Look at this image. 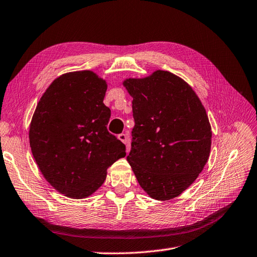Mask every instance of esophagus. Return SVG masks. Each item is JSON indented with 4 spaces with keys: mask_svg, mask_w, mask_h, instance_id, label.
<instances>
[{
    "mask_svg": "<svg viewBox=\"0 0 257 257\" xmlns=\"http://www.w3.org/2000/svg\"><path fill=\"white\" fill-rule=\"evenodd\" d=\"M118 138L120 139V141L124 144V145H128V141H127V136L125 134H120L118 136Z\"/></svg>",
    "mask_w": 257,
    "mask_h": 257,
    "instance_id": "1",
    "label": "esophagus"
}]
</instances>
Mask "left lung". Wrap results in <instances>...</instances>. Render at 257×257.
Instances as JSON below:
<instances>
[{
  "mask_svg": "<svg viewBox=\"0 0 257 257\" xmlns=\"http://www.w3.org/2000/svg\"><path fill=\"white\" fill-rule=\"evenodd\" d=\"M122 84L133 97L135 126L127 162L151 198L180 195L203 172L212 131L204 105L191 85L167 71Z\"/></svg>",
  "mask_w": 257,
  "mask_h": 257,
  "instance_id": "left-lung-1",
  "label": "left lung"
}]
</instances>
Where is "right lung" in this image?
<instances>
[{"label":"right lung","instance_id":"add662e5","mask_svg":"<svg viewBox=\"0 0 257 257\" xmlns=\"http://www.w3.org/2000/svg\"><path fill=\"white\" fill-rule=\"evenodd\" d=\"M107 82L92 71L62 74L46 89L30 123L37 167L54 190L73 199L92 195L125 146L107 131Z\"/></svg>","mask_w":257,"mask_h":257}]
</instances>
